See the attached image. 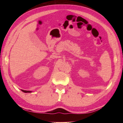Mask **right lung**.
Here are the masks:
<instances>
[{"mask_svg": "<svg viewBox=\"0 0 123 123\" xmlns=\"http://www.w3.org/2000/svg\"><path fill=\"white\" fill-rule=\"evenodd\" d=\"M22 91L23 92H25V93H27V92H31V91H27V90H22Z\"/></svg>", "mask_w": 123, "mask_h": 123, "instance_id": "right-lung-1", "label": "right lung"}]
</instances>
